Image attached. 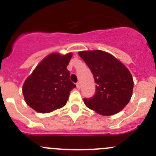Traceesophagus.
I'll list each match as a JSON object with an SVG mask.
<instances>
[{
	"label": "esophagus",
	"instance_id": "34e87169",
	"mask_svg": "<svg viewBox=\"0 0 156 156\" xmlns=\"http://www.w3.org/2000/svg\"><path fill=\"white\" fill-rule=\"evenodd\" d=\"M76 86H77V88H78V89H80V88H81V83L78 82L76 84Z\"/></svg>",
	"mask_w": 156,
	"mask_h": 156
}]
</instances>
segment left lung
Here are the masks:
<instances>
[{"label":"left lung","mask_w":156,"mask_h":156,"mask_svg":"<svg viewBox=\"0 0 156 156\" xmlns=\"http://www.w3.org/2000/svg\"><path fill=\"white\" fill-rule=\"evenodd\" d=\"M78 55L94 75L95 94L84 98L85 106L102 115L122 111L131 98L133 81L129 70L115 57L102 50L81 51Z\"/></svg>","instance_id":"obj_1"}]
</instances>
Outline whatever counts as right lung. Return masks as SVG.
<instances>
[{
	"instance_id": "right-lung-1",
	"label": "right lung",
	"mask_w": 156,
	"mask_h": 156,
	"mask_svg": "<svg viewBox=\"0 0 156 156\" xmlns=\"http://www.w3.org/2000/svg\"><path fill=\"white\" fill-rule=\"evenodd\" d=\"M72 53H51L37 66L23 87L26 103L40 113H48L62 108L70 91L76 86L70 81L67 69Z\"/></svg>"
}]
</instances>
